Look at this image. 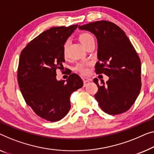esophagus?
<instances>
[{
    "mask_svg": "<svg viewBox=\"0 0 154 154\" xmlns=\"http://www.w3.org/2000/svg\"><path fill=\"white\" fill-rule=\"evenodd\" d=\"M90 82H91L90 79H84V86H86Z\"/></svg>",
    "mask_w": 154,
    "mask_h": 154,
    "instance_id": "obj_1",
    "label": "esophagus"
}]
</instances>
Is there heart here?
Returning <instances> with one entry per match:
<instances>
[{"instance_id":"1","label":"heart","mask_w":154,"mask_h":154,"mask_svg":"<svg viewBox=\"0 0 154 154\" xmlns=\"http://www.w3.org/2000/svg\"><path fill=\"white\" fill-rule=\"evenodd\" d=\"M93 39V36L91 35V34L89 33H82L79 35V40L82 45L85 47L87 45L89 41ZM68 42L66 41V42L64 43L63 47V53L64 57H67V48H68ZM76 70L79 71L80 72L82 73V74L86 75L88 73V65L86 63H81L79 64V65L77 66Z\"/></svg>"}]
</instances>
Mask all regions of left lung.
Returning <instances> with one entry per match:
<instances>
[{"mask_svg":"<svg viewBox=\"0 0 154 154\" xmlns=\"http://www.w3.org/2000/svg\"><path fill=\"white\" fill-rule=\"evenodd\" d=\"M79 29L93 33L97 40V74L109 77L95 95L100 107L109 115L128 111L136 100L141 88V62L125 32L113 23L100 20L79 26Z\"/></svg>","mask_w":154,"mask_h":154,"instance_id":"1","label":"left lung"}]
</instances>
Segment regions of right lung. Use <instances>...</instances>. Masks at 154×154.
<instances>
[{"label":"right lung","instance_id":"obj_1","mask_svg":"<svg viewBox=\"0 0 154 154\" xmlns=\"http://www.w3.org/2000/svg\"><path fill=\"white\" fill-rule=\"evenodd\" d=\"M54 27L30 41L20 55L17 79L25 101L37 116L57 122L70 109L72 92L83 86L79 75L73 73L66 80L57 79V69L63 68V47L77 28Z\"/></svg>","mask_w":154,"mask_h":154}]
</instances>
